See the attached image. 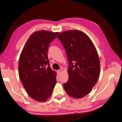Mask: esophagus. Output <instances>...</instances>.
Here are the masks:
<instances>
[{
	"label": "esophagus",
	"mask_w": 122,
	"mask_h": 122,
	"mask_svg": "<svg viewBox=\"0 0 122 122\" xmlns=\"http://www.w3.org/2000/svg\"><path fill=\"white\" fill-rule=\"evenodd\" d=\"M61 70H58L57 71V74H58V75H59L61 73Z\"/></svg>",
	"instance_id": "1"
}]
</instances>
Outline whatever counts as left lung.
<instances>
[{
  "label": "left lung",
  "mask_w": 122,
  "mask_h": 122,
  "mask_svg": "<svg viewBox=\"0 0 122 122\" xmlns=\"http://www.w3.org/2000/svg\"><path fill=\"white\" fill-rule=\"evenodd\" d=\"M57 38L65 49L69 65V78L64 88L70 97L82 98L91 92L100 75L97 49L90 38L79 30L62 32Z\"/></svg>",
  "instance_id": "8db88e82"
}]
</instances>
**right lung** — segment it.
<instances>
[{
	"instance_id": "obj_1",
	"label": "right lung",
	"mask_w": 122,
	"mask_h": 122,
	"mask_svg": "<svg viewBox=\"0 0 122 122\" xmlns=\"http://www.w3.org/2000/svg\"><path fill=\"white\" fill-rule=\"evenodd\" d=\"M58 32L36 31L29 37L19 60V77L30 97L39 102L46 101L56 83V73L50 67L47 52L50 43Z\"/></svg>"
}]
</instances>
